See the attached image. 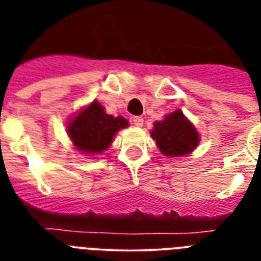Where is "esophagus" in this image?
Segmentation results:
<instances>
[{
  "mask_svg": "<svg viewBox=\"0 0 261 261\" xmlns=\"http://www.w3.org/2000/svg\"><path fill=\"white\" fill-rule=\"evenodd\" d=\"M133 123H134L137 127H142L143 126V118L142 116H134V118H133Z\"/></svg>",
  "mask_w": 261,
  "mask_h": 261,
  "instance_id": "1",
  "label": "esophagus"
}]
</instances>
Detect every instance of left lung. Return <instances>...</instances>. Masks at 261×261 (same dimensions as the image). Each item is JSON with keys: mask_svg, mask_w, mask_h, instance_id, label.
I'll use <instances>...</instances> for the list:
<instances>
[{"mask_svg": "<svg viewBox=\"0 0 261 261\" xmlns=\"http://www.w3.org/2000/svg\"><path fill=\"white\" fill-rule=\"evenodd\" d=\"M150 135L160 151L171 159L191 154L200 142L196 127L180 110L165 115L160 122H154Z\"/></svg>", "mask_w": 261, "mask_h": 261, "instance_id": "obj_1", "label": "left lung"}]
</instances>
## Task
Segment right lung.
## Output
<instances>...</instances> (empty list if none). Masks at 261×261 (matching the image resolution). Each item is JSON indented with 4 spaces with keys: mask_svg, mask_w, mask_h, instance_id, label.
<instances>
[{
    "mask_svg": "<svg viewBox=\"0 0 261 261\" xmlns=\"http://www.w3.org/2000/svg\"><path fill=\"white\" fill-rule=\"evenodd\" d=\"M126 127V118L108 115L106 108L93 100L69 119L66 131L75 150L85 155H98L110 147L115 134Z\"/></svg>",
    "mask_w": 261,
    "mask_h": 261,
    "instance_id": "1",
    "label": "right lung"
}]
</instances>
